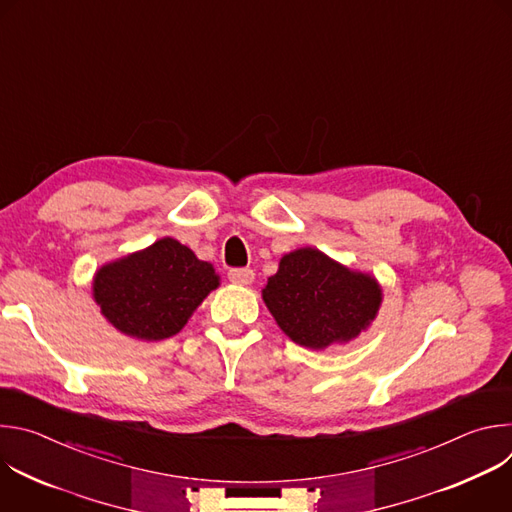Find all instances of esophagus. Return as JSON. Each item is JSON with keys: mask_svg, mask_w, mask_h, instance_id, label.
<instances>
[{"mask_svg": "<svg viewBox=\"0 0 512 512\" xmlns=\"http://www.w3.org/2000/svg\"><path fill=\"white\" fill-rule=\"evenodd\" d=\"M253 279H255V273L249 267H245V269H231L229 271V281H233L237 285H249V283H253Z\"/></svg>", "mask_w": 512, "mask_h": 512, "instance_id": "obj_1", "label": "esophagus"}]
</instances>
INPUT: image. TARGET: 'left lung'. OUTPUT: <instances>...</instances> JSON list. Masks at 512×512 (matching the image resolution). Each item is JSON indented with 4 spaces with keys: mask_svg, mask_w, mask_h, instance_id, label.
Wrapping results in <instances>:
<instances>
[{
    "mask_svg": "<svg viewBox=\"0 0 512 512\" xmlns=\"http://www.w3.org/2000/svg\"><path fill=\"white\" fill-rule=\"evenodd\" d=\"M263 302L291 340L322 350L367 330L377 318L383 291L373 275L304 247L281 257L277 273L267 279Z\"/></svg>",
    "mask_w": 512,
    "mask_h": 512,
    "instance_id": "left-lung-1",
    "label": "left lung"
}]
</instances>
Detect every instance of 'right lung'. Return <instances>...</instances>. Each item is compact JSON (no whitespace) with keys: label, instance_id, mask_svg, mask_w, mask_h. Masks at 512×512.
<instances>
[{"label":"right lung","instance_id":"1","mask_svg":"<svg viewBox=\"0 0 512 512\" xmlns=\"http://www.w3.org/2000/svg\"><path fill=\"white\" fill-rule=\"evenodd\" d=\"M216 287L218 275L210 263L164 237L103 265L93 279V298L119 332L154 342L178 334Z\"/></svg>","mask_w":512,"mask_h":512}]
</instances>
